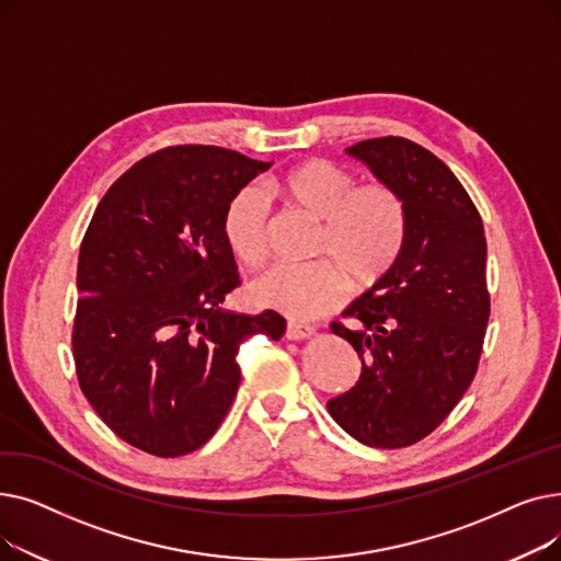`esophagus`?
<instances>
[{"instance_id": "obj_1", "label": "esophagus", "mask_w": 561, "mask_h": 561, "mask_svg": "<svg viewBox=\"0 0 561 561\" xmlns=\"http://www.w3.org/2000/svg\"><path fill=\"white\" fill-rule=\"evenodd\" d=\"M313 334H316L313 325H305V322H296V320H290L286 328V339L290 341H305V339H311Z\"/></svg>"}]
</instances>
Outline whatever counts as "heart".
<instances>
[{"instance_id":"heart-1","label":"heart","mask_w":561,"mask_h":561,"mask_svg":"<svg viewBox=\"0 0 561 561\" xmlns=\"http://www.w3.org/2000/svg\"><path fill=\"white\" fill-rule=\"evenodd\" d=\"M265 193L288 209L318 222L307 265H275L252 282V298L290 318H316L332 311L343 296V277L352 286H373L398 263L407 241L404 197L385 182L355 184V174L309 159L265 184ZM271 206L265 195L245 186L225 206L222 236L229 252L256 268L268 254Z\"/></svg>"}]
</instances>
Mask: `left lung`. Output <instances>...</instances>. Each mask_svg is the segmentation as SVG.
Listing matches in <instances>:
<instances>
[{"mask_svg":"<svg viewBox=\"0 0 561 561\" xmlns=\"http://www.w3.org/2000/svg\"><path fill=\"white\" fill-rule=\"evenodd\" d=\"M407 204V241L393 271L332 322L357 350V387L328 402L364 446L407 448L448 419L478 373L491 313L480 211L453 170L414 140L347 147Z\"/></svg>","mask_w":561,"mask_h":561,"instance_id":"left-lung-1","label":"left lung"}]
</instances>
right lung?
<instances>
[{
  "mask_svg": "<svg viewBox=\"0 0 561 561\" xmlns=\"http://www.w3.org/2000/svg\"><path fill=\"white\" fill-rule=\"evenodd\" d=\"M271 163L216 145H172L117 180L77 263L72 355L83 396L129 446L197 450L239 391V345L279 341L286 320L220 305L241 284L222 236L225 206Z\"/></svg>",
  "mask_w": 561,
  "mask_h": 561,
  "instance_id": "obj_1",
  "label": "right lung"
}]
</instances>
